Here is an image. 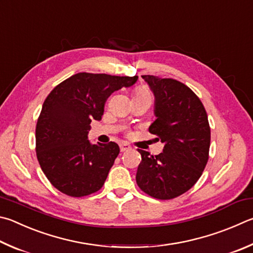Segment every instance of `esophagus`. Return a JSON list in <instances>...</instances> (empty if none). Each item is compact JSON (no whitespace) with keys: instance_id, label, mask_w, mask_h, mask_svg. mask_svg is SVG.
I'll use <instances>...</instances> for the list:
<instances>
[{"instance_id":"34e87169","label":"esophagus","mask_w":253,"mask_h":253,"mask_svg":"<svg viewBox=\"0 0 253 253\" xmlns=\"http://www.w3.org/2000/svg\"><path fill=\"white\" fill-rule=\"evenodd\" d=\"M130 146L127 145V144H122L121 145V151L122 153H124V151H127V150H130Z\"/></svg>"}]
</instances>
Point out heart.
I'll use <instances>...</instances> for the list:
<instances>
[{"instance_id":"b5f03b06","label":"heart","mask_w":253,"mask_h":253,"mask_svg":"<svg viewBox=\"0 0 253 253\" xmlns=\"http://www.w3.org/2000/svg\"><path fill=\"white\" fill-rule=\"evenodd\" d=\"M138 97H150V93L149 90L145 88V87H137V88L134 90L132 93V98H138Z\"/></svg>"}]
</instances>
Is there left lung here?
<instances>
[{
  "label": "left lung",
  "mask_w": 253,
  "mask_h": 253,
  "mask_svg": "<svg viewBox=\"0 0 253 253\" xmlns=\"http://www.w3.org/2000/svg\"><path fill=\"white\" fill-rule=\"evenodd\" d=\"M155 95L149 132L164 144L163 153L138 149L136 182L150 197L169 200L198 181L209 159L210 126L203 103L189 87L173 79L142 75Z\"/></svg>",
  "instance_id": "1"
}]
</instances>
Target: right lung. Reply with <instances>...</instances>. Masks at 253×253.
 I'll return each instance as SVG.
<instances>
[{
	"label": "right lung",
	"instance_id": "right-lung-1",
	"mask_svg": "<svg viewBox=\"0 0 253 253\" xmlns=\"http://www.w3.org/2000/svg\"><path fill=\"white\" fill-rule=\"evenodd\" d=\"M138 76L77 73L59 83L44 100L35 129L36 156L49 182L70 197L103 187L119 154L116 142L91 145L93 119L100 121L115 90L134 85Z\"/></svg>",
	"mask_w": 253,
	"mask_h": 253
}]
</instances>
